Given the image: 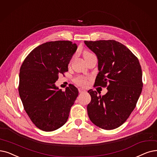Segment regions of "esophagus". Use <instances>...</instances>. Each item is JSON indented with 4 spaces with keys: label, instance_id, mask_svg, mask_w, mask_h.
<instances>
[{
    "label": "esophagus",
    "instance_id": "esophagus-1",
    "mask_svg": "<svg viewBox=\"0 0 157 157\" xmlns=\"http://www.w3.org/2000/svg\"><path fill=\"white\" fill-rule=\"evenodd\" d=\"M78 90H79V93H83V92H86V90L83 89V88H78Z\"/></svg>",
    "mask_w": 157,
    "mask_h": 157
}]
</instances>
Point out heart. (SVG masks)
Returning a JSON list of instances; mask_svg holds the SVG:
<instances>
[{"instance_id":"b5f03b06","label":"heart","mask_w":157,"mask_h":157,"mask_svg":"<svg viewBox=\"0 0 157 157\" xmlns=\"http://www.w3.org/2000/svg\"><path fill=\"white\" fill-rule=\"evenodd\" d=\"M91 53L87 51H85L83 52V57L85 58L88 56L90 55ZM74 83L79 86H86L88 83V78L86 77L83 76H78L74 79Z\"/></svg>"}]
</instances>
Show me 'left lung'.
<instances>
[{
	"label": "left lung",
	"instance_id": "1",
	"mask_svg": "<svg viewBox=\"0 0 157 157\" xmlns=\"http://www.w3.org/2000/svg\"><path fill=\"white\" fill-rule=\"evenodd\" d=\"M97 56L99 73L95 85L107 86L101 95L89 90L88 117L104 129H113L127 120L135 108L142 90V69L138 58L121 43L115 40L85 41Z\"/></svg>",
	"mask_w": 157,
	"mask_h": 157
}]
</instances>
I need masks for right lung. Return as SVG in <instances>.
I'll return each mask as SVG.
<instances>
[{
	"label": "right lung",
	"instance_id": "obj_1",
	"mask_svg": "<svg viewBox=\"0 0 157 157\" xmlns=\"http://www.w3.org/2000/svg\"><path fill=\"white\" fill-rule=\"evenodd\" d=\"M77 48L71 41L44 43L28 54L20 67L19 95L31 121L43 131L64 125L78 97L75 86L70 85L63 92L54 83L59 74L68 71Z\"/></svg>",
	"mask_w": 157,
	"mask_h": 157
}]
</instances>
